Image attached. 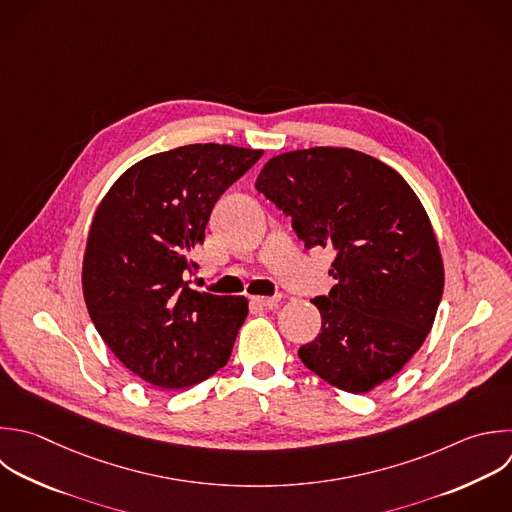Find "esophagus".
I'll return each mask as SVG.
<instances>
[{
	"label": "esophagus",
	"instance_id": "1",
	"mask_svg": "<svg viewBox=\"0 0 512 512\" xmlns=\"http://www.w3.org/2000/svg\"><path fill=\"white\" fill-rule=\"evenodd\" d=\"M278 302H280V296H252V304L262 306V308H270Z\"/></svg>",
	"mask_w": 512,
	"mask_h": 512
}]
</instances>
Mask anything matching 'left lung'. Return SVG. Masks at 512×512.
I'll list each match as a JSON object with an SVG mask.
<instances>
[{
	"label": "left lung",
	"mask_w": 512,
	"mask_h": 512,
	"mask_svg": "<svg viewBox=\"0 0 512 512\" xmlns=\"http://www.w3.org/2000/svg\"><path fill=\"white\" fill-rule=\"evenodd\" d=\"M256 190L292 216L306 248L336 250V286L312 300L320 334L298 350L306 368L352 394L400 372L426 340L444 288L440 248L414 190L348 148L274 156Z\"/></svg>",
	"instance_id": "obj_1"
}]
</instances>
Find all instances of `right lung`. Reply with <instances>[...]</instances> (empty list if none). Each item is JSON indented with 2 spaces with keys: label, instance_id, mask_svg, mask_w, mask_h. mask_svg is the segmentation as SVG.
Instances as JSON below:
<instances>
[{
  "label": "right lung",
  "instance_id": "1",
  "mask_svg": "<svg viewBox=\"0 0 512 512\" xmlns=\"http://www.w3.org/2000/svg\"><path fill=\"white\" fill-rule=\"evenodd\" d=\"M262 150L190 144L128 168L100 202L84 252L90 318L136 376L164 390L194 386L226 366L248 316L244 296L192 290L190 254L218 198Z\"/></svg>",
  "mask_w": 512,
  "mask_h": 512
}]
</instances>
